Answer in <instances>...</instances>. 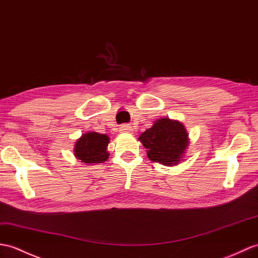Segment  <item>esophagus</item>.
Instances as JSON below:
<instances>
[{
	"label": "esophagus",
	"instance_id": "34e87169",
	"mask_svg": "<svg viewBox=\"0 0 258 258\" xmlns=\"http://www.w3.org/2000/svg\"><path fill=\"white\" fill-rule=\"evenodd\" d=\"M121 131L122 132H127V133H130V132L133 131V128H132V126H130V125H123V126L121 127Z\"/></svg>",
	"mask_w": 258,
	"mask_h": 258
}]
</instances>
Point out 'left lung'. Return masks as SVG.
<instances>
[{"label":"left lung","instance_id":"obj_1","mask_svg":"<svg viewBox=\"0 0 258 258\" xmlns=\"http://www.w3.org/2000/svg\"><path fill=\"white\" fill-rule=\"evenodd\" d=\"M147 156L153 161L171 166L178 164L187 148L189 139L184 126L169 118H160L139 137Z\"/></svg>","mask_w":258,"mask_h":258}]
</instances>
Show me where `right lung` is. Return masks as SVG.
I'll use <instances>...</instances> for the list:
<instances>
[{"instance_id":"1","label":"right lung","mask_w":258,"mask_h":258,"mask_svg":"<svg viewBox=\"0 0 258 258\" xmlns=\"http://www.w3.org/2000/svg\"><path fill=\"white\" fill-rule=\"evenodd\" d=\"M109 142V136L105 134H99L95 132L83 134L76 143L75 156L80 159L81 163H102L110 156L106 152Z\"/></svg>"}]
</instances>
